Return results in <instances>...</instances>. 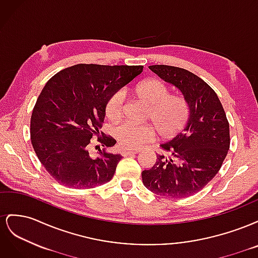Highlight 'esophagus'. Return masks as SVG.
Wrapping results in <instances>:
<instances>
[{"mask_svg": "<svg viewBox=\"0 0 258 258\" xmlns=\"http://www.w3.org/2000/svg\"><path fill=\"white\" fill-rule=\"evenodd\" d=\"M138 153H139L138 151H129V150H121V151H120V154H121L122 156H124V157H126V156L138 154Z\"/></svg>", "mask_w": 258, "mask_h": 258, "instance_id": "esophagus-1", "label": "esophagus"}]
</instances>
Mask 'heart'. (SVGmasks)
Wrapping results in <instances>:
<instances>
[{"instance_id": "obj_1", "label": "heart", "mask_w": 258, "mask_h": 258, "mask_svg": "<svg viewBox=\"0 0 258 258\" xmlns=\"http://www.w3.org/2000/svg\"><path fill=\"white\" fill-rule=\"evenodd\" d=\"M136 93L150 106L147 116L155 127L150 123L132 121L119 123L114 128V137L121 147L134 150L152 141L156 130L165 139L173 138L183 130L189 117V106L182 96L170 95L167 86L154 79L140 83L136 88ZM123 101L122 91L112 93L105 104L107 118L112 120L119 118L123 111Z\"/></svg>"}]
</instances>
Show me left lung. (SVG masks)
I'll return each mask as SVG.
<instances>
[{
	"instance_id": "obj_1",
	"label": "left lung",
	"mask_w": 258,
	"mask_h": 258,
	"mask_svg": "<svg viewBox=\"0 0 258 258\" xmlns=\"http://www.w3.org/2000/svg\"><path fill=\"white\" fill-rule=\"evenodd\" d=\"M161 80L182 92L189 117L182 132L160 144L153 168L142 172L147 189L170 198L189 197L201 190L220 171L229 150V123L215 91L185 69L151 66Z\"/></svg>"
}]
</instances>
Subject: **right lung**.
Wrapping results in <instances>:
<instances>
[{
  "instance_id": "1",
  "label": "right lung",
  "mask_w": 258,
  "mask_h": 258,
  "mask_svg": "<svg viewBox=\"0 0 258 258\" xmlns=\"http://www.w3.org/2000/svg\"><path fill=\"white\" fill-rule=\"evenodd\" d=\"M142 71V66L76 64L45 85L30 134L37 158L58 183L82 189L111 181L121 156L99 148L93 157L88 146L100 136L107 99ZM101 143L112 146L114 139L105 136Z\"/></svg>"
}]
</instances>
